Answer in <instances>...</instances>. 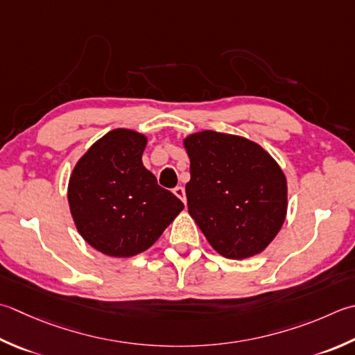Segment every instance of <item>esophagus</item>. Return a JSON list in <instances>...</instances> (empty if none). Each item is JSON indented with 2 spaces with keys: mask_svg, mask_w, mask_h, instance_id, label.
<instances>
[{
  "mask_svg": "<svg viewBox=\"0 0 355 355\" xmlns=\"http://www.w3.org/2000/svg\"><path fill=\"white\" fill-rule=\"evenodd\" d=\"M173 193L183 201V203H186V193H184V187L183 186H177L175 189H173Z\"/></svg>",
  "mask_w": 355,
  "mask_h": 355,
  "instance_id": "obj_1",
  "label": "esophagus"
}]
</instances>
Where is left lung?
Segmentation results:
<instances>
[{
    "instance_id": "1",
    "label": "left lung",
    "mask_w": 355,
    "mask_h": 355,
    "mask_svg": "<svg viewBox=\"0 0 355 355\" xmlns=\"http://www.w3.org/2000/svg\"><path fill=\"white\" fill-rule=\"evenodd\" d=\"M187 211L226 259L260 254L286 217L288 187L280 166L246 138L203 130L189 135Z\"/></svg>"
}]
</instances>
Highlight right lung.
<instances>
[{"mask_svg": "<svg viewBox=\"0 0 355 355\" xmlns=\"http://www.w3.org/2000/svg\"><path fill=\"white\" fill-rule=\"evenodd\" d=\"M146 137L114 129L76 163L69 180V206L90 246L110 257L149 249L184 205L158 186L143 166Z\"/></svg>", "mask_w": 355, "mask_h": 355, "instance_id": "obj_1", "label": "right lung"}]
</instances>
